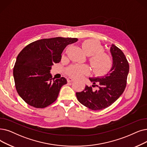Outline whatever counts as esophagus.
Masks as SVG:
<instances>
[{"label": "esophagus", "mask_w": 147, "mask_h": 147, "mask_svg": "<svg viewBox=\"0 0 147 147\" xmlns=\"http://www.w3.org/2000/svg\"><path fill=\"white\" fill-rule=\"evenodd\" d=\"M74 80H75V79L73 78H71V77H69V78H67V82H71L74 81Z\"/></svg>", "instance_id": "34e87169"}]
</instances>
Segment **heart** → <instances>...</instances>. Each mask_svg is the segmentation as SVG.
Returning a JSON list of instances; mask_svg holds the SVG:
<instances>
[{"label": "heart", "instance_id": "b5f03b06", "mask_svg": "<svg viewBox=\"0 0 147 147\" xmlns=\"http://www.w3.org/2000/svg\"><path fill=\"white\" fill-rule=\"evenodd\" d=\"M82 46L85 53L89 56V61L94 71L98 75H105L109 71L112 66L111 56L103 52V47L97 41L88 40L82 43ZM90 72V68L85 64H73L69 66L67 73L74 78H80Z\"/></svg>", "mask_w": 147, "mask_h": 147}]
</instances>
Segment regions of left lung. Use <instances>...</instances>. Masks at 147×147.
Here are the masks:
<instances>
[{"label":"left lung","instance_id":"left-lung-1","mask_svg":"<svg viewBox=\"0 0 147 147\" xmlns=\"http://www.w3.org/2000/svg\"><path fill=\"white\" fill-rule=\"evenodd\" d=\"M110 51L113 64L109 73L103 77L89 78L93 82L92 87L99 88L95 90L91 86L86 85L84 91L76 94L81 104L93 111L103 110L110 106L121 96L126 87L129 62L122 50L114 44Z\"/></svg>","mask_w":147,"mask_h":147}]
</instances>
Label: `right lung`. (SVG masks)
Listing matches in <instances>:
<instances>
[{"mask_svg":"<svg viewBox=\"0 0 147 147\" xmlns=\"http://www.w3.org/2000/svg\"><path fill=\"white\" fill-rule=\"evenodd\" d=\"M76 38L41 39L25 47L17 56L13 69L16 90L29 105L44 108L55 102L65 78L55 79L50 73L54 63H59L67 46L78 41Z\"/></svg>","mask_w":147,"mask_h":147,"instance_id":"right-lung-1","label":"right lung"}]
</instances>
